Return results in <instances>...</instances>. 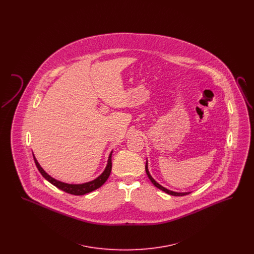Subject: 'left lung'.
I'll use <instances>...</instances> for the list:
<instances>
[{
  "instance_id": "1",
  "label": "left lung",
  "mask_w": 254,
  "mask_h": 254,
  "mask_svg": "<svg viewBox=\"0 0 254 254\" xmlns=\"http://www.w3.org/2000/svg\"><path fill=\"white\" fill-rule=\"evenodd\" d=\"M145 172H146V174H147V176H148V178H149V180L151 181V183H152L156 188H158L159 190H161L165 191L166 193L169 194V195H173V196H184V195H187V194L190 193V192H175V191L169 190L168 189L164 188L163 186H161L160 184H158L157 182L155 181V180L152 178V176L150 175V173H149V171H148V169H147V161H146V163H145Z\"/></svg>"
}]
</instances>
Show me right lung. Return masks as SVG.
I'll return each mask as SVG.
<instances>
[{"label": "right lung", "instance_id": "obj_1", "mask_svg": "<svg viewBox=\"0 0 254 254\" xmlns=\"http://www.w3.org/2000/svg\"><path fill=\"white\" fill-rule=\"evenodd\" d=\"M111 155H112V151L109 154L108 165H107L106 169L104 170V172L100 176H98L96 179H94L93 181L87 182V183H84V184H67V183L58 181V180L52 178L40 166V164L38 163V161H37L36 158H35L34 155H33V158H34V162L36 164L37 169L40 171V173L43 175V177L46 180H48L53 186H55L56 188H58L59 190L64 191V192L73 194V195H84V194L89 193V192L95 190L97 189H99L101 186H103L105 184V182L108 180V178H109V175H110V172H111V168H112Z\"/></svg>", "mask_w": 254, "mask_h": 254}]
</instances>
